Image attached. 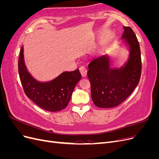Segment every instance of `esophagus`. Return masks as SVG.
Listing matches in <instances>:
<instances>
[{
	"mask_svg": "<svg viewBox=\"0 0 159 159\" xmlns=\"http://www.w3.org/2000/svg\"><path fill=\"white\" fill-rule=\"evenodd\" d=\"M80 73L81 74V75H82L83 77H85L86 76V75H87V69H86L85 67L84 66H81L80 68Z\"/></svg>",
	"mask_w": 159,
	"mask_h": 159,
	"instance_id": "1",
	"label": "esophagus"
}]
</instances>
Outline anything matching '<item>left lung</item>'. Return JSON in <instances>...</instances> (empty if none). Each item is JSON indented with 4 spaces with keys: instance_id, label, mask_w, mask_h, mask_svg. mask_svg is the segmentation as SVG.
I'll return each instance as SVG.
<instances>
[{
    "instance_id": "left-lung-1",
    "label": "left lung",
    "mask_w": 159,
    "mask_h": 159,
    "mask_svg": "<svg viewBox=\"0 0 159 159\" xmlns=\"http://www.w3.org/2000/svg\"><path fill=\"white\" fill-rule=\"evenodd\" d=\"M122 38L129 44L130 57L124 68H110L109 57L103 56L91 61L88 71L91 95L96 106L116 107L124 102L137 87L141 75L142 62L139 43L131 28L123 26Z\"/></svg>"
}]
</instances>
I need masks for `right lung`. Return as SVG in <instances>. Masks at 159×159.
<instances>
[{
    "instance_id": "obj_1",
    "label": "right lung",
    "mask_w": 159,
    "mask_h": 159,
    "mask_svg": "<svg viewBox=\"0 0 159 159\" xmlns=\"http://www.w3.org/2000/svg\"><path fill=\"white\" fill-rule=\"evenodd\" d=\"M18 64L19 77L25 94L40 107L49 111H58L68 105L75 86L81 79V74L77 69L63 72L50 82H38L26 70L22 47Z\"/></svg>"
}]
</instances>
